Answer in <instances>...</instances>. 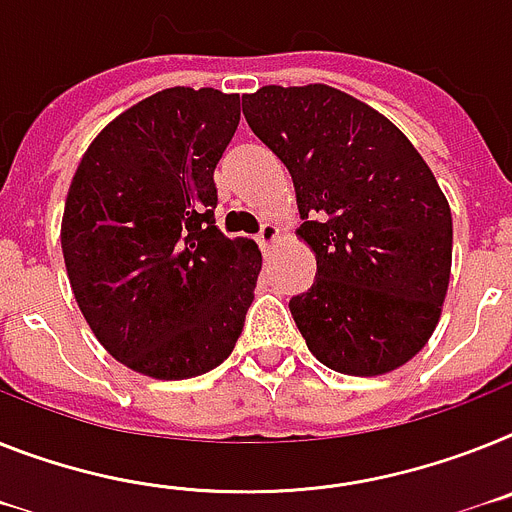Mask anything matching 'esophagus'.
<instances>
[{"instance_id":"esophagus-1","label":"esophagus","mask_w":512,"mask_h":512,"mask_svg":"<svg viewBox=\"0 0 512 512\" xmlns=\"http://www.w3.org/2000/svg\"><path fill=\"white\" fill-rule=\"evenodd\" d=\"M257 242H260V247L263 249L276 247V244L281 242V229L273 226V223H265L263 229H260V234H257Z\"/></svg>"}]
</instances>
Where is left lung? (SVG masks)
Wrapping results in <instances>:
<instances>
[{"mask_svg": "<svg viewBox=\"0 0 512 512\" xmlns=\"http://www.w3.org/2000/svg\"><path fill=\"white\" fill-rule=\"evenodd\" d=\"M247 124L294 179L312 289L289 302L317 362L385 375L435 333L448 294L453 218L435 174L388 117L330 85H265Z\"/></svg>", "mask_w": 512, "mask_h": 512, "instance_id": "1", "label": "left lung"}]
</instances>
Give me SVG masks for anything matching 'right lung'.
<instances>
[{
    "mask_svg": "<svg viewBox=\"0 0 512 512\" xmlns=\"http://www.w3.org/2000/svg\"><path fill=\"white\" fill-rule=\"evenodd\" d=\"M236 124V93L166 88L106 124L72 176V294L103 349L140 375H205L244 328L263 255L213 216V171Z\"/></svg>",
    "mask_w": 512,
    "mask_h": 512,
    "instance_id": "add662e5",
    "label": "right lung"
}]
</instances>
